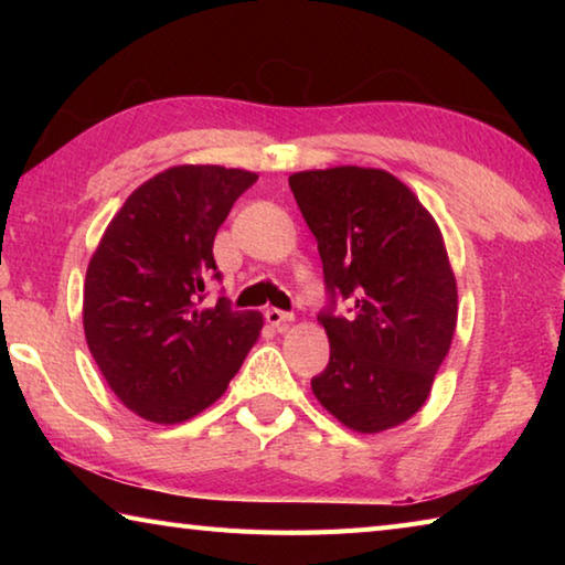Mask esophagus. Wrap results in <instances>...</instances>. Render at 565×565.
Masks as SVG:
<instances>
[{
    "label": "esophagus",
    "mask_w": 565,
    "mask_h": 565,
    "mask_svg": "<svg viewBox=\"0 0 565 565\" xmlns=\"http://www.w3.org/2000/svg\"><path fill=\"white\" fill-rule=\"evenodd\" d=\"M264 317H266V321H269L271 327H276V329H284L286 323H289V321L294 319L289 311H281V309H266Z\"/></svg>",
    "instance_id": "34e87169"
}]
</instances>
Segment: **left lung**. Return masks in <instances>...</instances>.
Wrapping results in <instances>:
<instances>
[{
    "label": "left lung",
    "mask_w": 565,
    "mask_h": 565,
    "mask_svg": "<svg viewBox=\"0 0 565 565\" xmlns=\"http://www.w3.org/2000/svg\"><path fill=\"white\" fill-rule=\"evenodd\" d=\"M319 242L331 356L311 379L319 404L359 434L404 424L426 404L456 331L458 291L441 228L384 169L333 167L289 177ZM350 313L339 318L335 301Z\"/></svg>",
    "instance_id": "left-lung-1"
}]
</instances>
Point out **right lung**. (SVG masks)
<instances>
[{
	"label": "right lung",
	"mask_w": 565,
	"mask_h": 565,
	"mask_svg": "<svg viewBox=\"0 0 565 565\" xmlns=\"http://www.w3.org/2000/svg\"><path fill=\"white\" fill-rule=\"evenodd\" d=\"M254 171L184 164L149 179L111 218L84 281V333L114 394L154 424H181L224 394L259 339V311L226 296L214 236Z\"/></svg>",
	"instance_id": "right-lung-1"
}]
</instances>
